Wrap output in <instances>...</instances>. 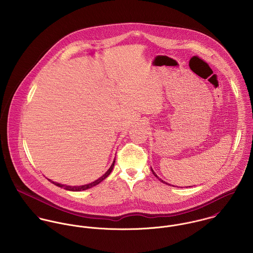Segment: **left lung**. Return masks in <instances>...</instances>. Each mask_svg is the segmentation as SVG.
<instances>
[{"label": "left lung", "instance_id": "left-lung-1", "mask_svg": "<svg viewBox=\"0 0 253 253\" xmlns=\"http://www.w3.org/2000/svg\"><path fill=\"white\" fill-rule=\"evenodd\" d=\"M151 170H152V172H153V174H154V175H155V176H156V177H157V178H158V179H159V180L161 181V182H163V183H166V184H168V185H169V186H171V185H170V184H169V183H167V182H165V181L162 180V179H161V178H160V177H159V176H158V175H157V174H156V173H155V172H154V170H153V169H152V168H151ZM172 186H173V185H172ZM190 187H191V186H190ZM181 188H182V187H181Z\"/></svg>", "mask_w": 253, "mask_h": 253}]
</instances>
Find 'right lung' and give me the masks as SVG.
I'll use <instances>...</instances> for the list:
<instances>
[{
	"label": "right lung",
	"instance_id": "1",
	"mask_svg": "<svg viewBox=\"0 0 253 253\" xmlns=\"http://www.w3.org/2000/svg\"><path fill=\"white\" fill-rule=\"evenodd\" d=\"M115 161H116V159L114 160V162H113V164L111 165V167L109 168L108 170H107L101 177H99L97 180L93 181V182H91V183H89V184H85V185H82V186H67V185H63V184H60V183L51 181L50 179H48V180L50 181L52 184H54V185H56V186H58V187H60V188H64L65 190H68V191H75V192L84 191V190L89 189V188H91V187H93V186H96L97 184H99L100 182H102V181L104 180V179L108 176L109 174L111 173V171H112V169H113V168H114V165H115Z\"/></svg>",
	"mask_w": 253,
	"mask_h": 253
}]
</instances>
